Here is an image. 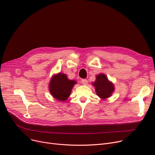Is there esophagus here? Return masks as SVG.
<instances>
[{"instance_id":"obj_1","label":"esophagus","mask_w":155,"mask_h":155,"mask_svg":"<svg viewBox=\"0 0 155 155\" xmlns=\"http://www.w3.org/2000/svg\"><path fill=\"white\" fill-rule=\"evenodd\" d=\"M87 83H88V81H87V80H86V79H82V84H83V85H87Z\"/></svg>"}]
</instances>
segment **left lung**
Masks as SVG:
<instances>
[{
	"instance_id": "8db88e82",
	"label": "left lung",
	"mask_w": 155,
	"mask_h": 155,
	"mask_svg": "<svg viewBox=\"0 0 155 155\" xmlns=\"http://www.w3.org/2000/svg\"><path fill=\"white\" fill-rule=\"evenodd\" d=\"M92 85L95 88L97 95L102 99L109 98L114 91V85L103 73L96 76V80Z\"/></svg>"
}]
</instances>
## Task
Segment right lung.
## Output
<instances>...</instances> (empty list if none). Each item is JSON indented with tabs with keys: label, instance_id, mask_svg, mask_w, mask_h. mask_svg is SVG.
I'll use <instances>...</instances> for the list:
<instances>
[{
	"label": "right lung",
	"instance_id": "right-lung-1",
	"mask_svg": "<svg viewBox=\"0 0 155 155\" xmlns=\"http://www.w3.org/2000/svg\"><path fill=\"white\" fill-rule=\"evenodd\" d=\"M75 84L76 81L69 80L64 73H59L52 77L49 84V90L54 99L64 101L70 95L71 89Z\"/></svg>",
	"mask_w": 155,
	"mask_h": 155
}]
</instances>
